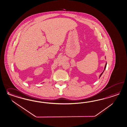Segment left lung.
<instances>
[{"label": "left lung", "instance_id": "left-lung-1", "mask_svg": "<svg viewBox=\"0 0 127 127\" xmlns=\"http://www.w3.org/2000/svg\"><path fill=\"white\" fill-rule=\"evenodd\" d=\"M106 65H105V68H104V70H103V71L102 72V73L101 74H100V76H99V78L101 77V76L102 75V74L103 73V72H104V71L105 70V69H106Z\"/></svg>", "mask_w": 127, "mask_h": 127}]
</instances>
